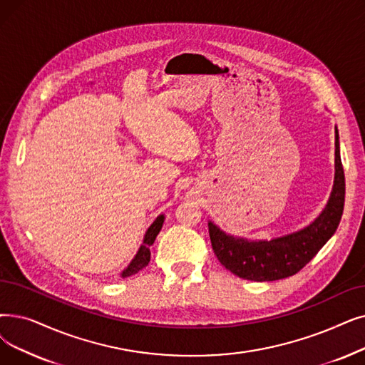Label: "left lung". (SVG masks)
I'll return each mask as SVG.
<instances>
[{"label":"left lung","mask_w":365,"mask_h":365,"mask_svg":"<svg viewBox=\"0 0 365 365\" xmlns=\"http://www.w3.org/2000/svg\"><path fill=\"white\" fill-rule=\"evenodd\" d=\"M344 171L336 130V179L324 212L304 230L272 242H247L220 231L209 222L215 255L227 270L242 279L272 282L294 276L309 264L336 232L344 205Z\"/></svg>","instance_id":"8db88e82"}]
</instances>
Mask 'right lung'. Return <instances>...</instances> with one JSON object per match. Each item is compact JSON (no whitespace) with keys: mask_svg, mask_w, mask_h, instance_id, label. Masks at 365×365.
<instances>
[{"mask_svg":"<svg viewBox=\"0 0 365 365\" xmlns=\"http://www.w3.org/2000/svg\"><path fill=\"white\" fill-rule=\"evenodd\" d=\"M163 224H164V215L158 216L155 219L153 224L149 227L146 235H145V240H143V245H141V247L138 249L135 258L131 261V264L125 268L123 273H122V277H128V276H133L135 273H138L141 268L146 267L150 261V250L149 247L153 245L156 235L160 234L161 228H163Z\"/></svg>","mask_w":365,"mask_h":365,"instance_id":"right-lung-1","label":"right lung"}]
</instances>
